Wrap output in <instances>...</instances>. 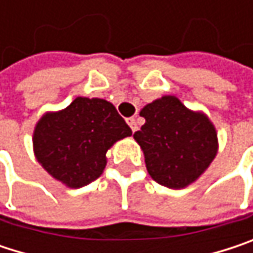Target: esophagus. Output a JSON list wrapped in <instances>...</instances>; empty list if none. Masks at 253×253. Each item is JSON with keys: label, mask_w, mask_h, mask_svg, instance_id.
Here are the masks:
<instances>
[{"label": "esophagus", "mask_w": 253, "mask_h": 253, "mask_svg": "<svg viewBox=\"0 0 253 253\" xmlns=\"http://www.w3.org/2000/svg\"><path fill=\"white\" fill-rule=\"evenodd\" d=\"M127 125L130 126V128H131V131H133V133L137 130V123H136V119H134V117L127 119Z\"/></svg>", "instance_id": "34e87169"}]
</instances>
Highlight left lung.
<instances>
[{
    "label": "left lung",
    "mask_w": 253,
    "mask_h": 253,
    "mask_svg": "<svg viewBox=\"0 0 253 253\" xmlns=\"http://www.w3.org/2000/svg\"><path fill=\"white\" fill-rule=\"evenodd\" d=\"M140 116L145 125L133 137L157 183L183 189L207 171L218 152V136L205 113L187 108L174 95H164L146 104Z\"/></svg>",
    "instance_id": "obj_1"
}]
</instances>
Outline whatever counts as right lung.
I'll list each match as a JSON object with an SVG mask.
<instances>
[{
    "instance_id": "obj_1",
    "label": "right lung",
    "mask_w": 253,
    "mask_h": 253,
    "mask_svg": "<svg viewBox=\"0 0 253 253\" xmlns=\"http://www.w3.org/2000/svg\"><path fill=\"white\" fill-rule=\"evenodd\" d=\"M130 134L111 102L77 96L69 107L46 111L38 120L32 136L33 154L52 178L79 189L104 173L107 151Z\"/></svg>"
}]
</instances>
